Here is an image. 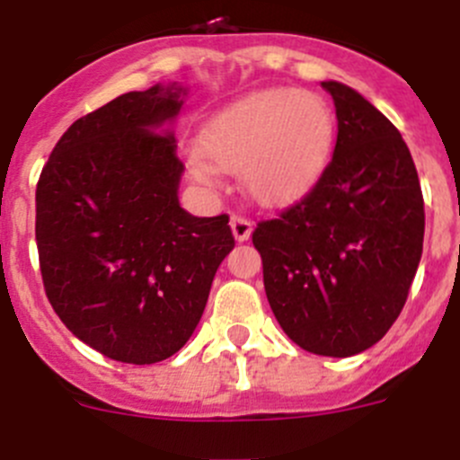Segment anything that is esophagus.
I'll return each instance as SVG.
<instances>
[{"label":"esophagus","mask_w":460,"mask_h":460,"mask_svg":"<svg viewBox=\"0 0 460 460\" xmlns=\"http://www.w3.org/2000/svg\"><path fill=\"white\" fill-rule=\"evenodd\" d=\"M252 229H253V222L249 220V217L240 216V213H234V216H231V231H234V238L238 240V243L249 240Z\"/></svg>","instance_id":"obj_1"}]
</instances>
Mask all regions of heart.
<instances>
[{
    "label": "heart",
    "mask_w": 460,
    "mask_h": 460,
    "mask_svg": "<svg viewBox=\"0 0 460 460\" xmlns=\"http://www.w3.org/2000/svg\"><path fill=\"white\" fill-rule=\"evenodd\" d=\"M199 150L186 162L195 181L217 184V171L240 172L244 193L267 207H285L323 175L334 146V114L307 89H265L231 102L208 119Z\"/></svg>",
    "instance_id": "obj_1"
}]
</instances>
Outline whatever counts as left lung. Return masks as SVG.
<instances>
[{"label":"left lung","instance_id":"1","mask_svg":"<svg viewBox=\"0 0 460 460\" xmlns=\"http://www.w3.org/2000/svg\"><path fill=\"white\" fill-rule=\"evenodd\" d=\"M337 110V144L310 193L258 222L267 301L303 350L350 358L402 312L422 256L425 202L398 128L355 89L321 83Z\"/></svg>","mask_w":460,"mask_h":460}]
</instances>
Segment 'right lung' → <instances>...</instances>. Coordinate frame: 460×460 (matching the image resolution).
I'll list each match as a JSON object with an SVG mask.
<instances>
[{"label": "right lung", "instance_id": "add662e5", "mask_svg": "<svg viewBox=\"0 0 460 460\" xmlns=\"http://www.w3.org/2000/svg\"><path fill=\"white\" fill-rule=\"evenodd\" d=\"M184 87L128 92L60 137L35 189L44 292L62 323L123 364H155L189 341L234 249L229 216L180 207L184 164L172 119Z\"/></svg>", "mask_w": 460, "mask_h": 460}]
</instances>
